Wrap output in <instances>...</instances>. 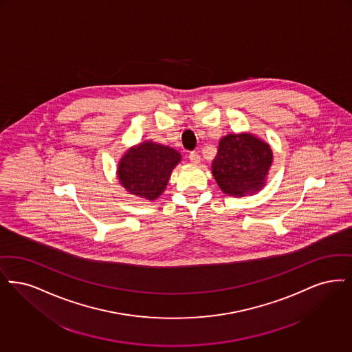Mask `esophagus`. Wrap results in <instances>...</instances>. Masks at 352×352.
<instances>
[{"label":"esophagus","mask_w":352,"mask_h":352,"mask_svg":"<svg viewBox=\"0 0 352 352\" xmlns=\"http://www.w3.org/2000/svg\"><path fill=\"white\" fill-rule=\"evenodd\" d=\"M189 160H190L193 164H199V162H201V157H199V153H189Z\"/></svg>","instance_id":"esophagus-1"}]
</instances>
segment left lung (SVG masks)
Instances as JSON below:
<instances>
[{
    "mask_svg": "<svg viewBox=\"0 0 352 352\" xmlns=\"http://www.w3.org/2000/svg\"><path fill=\"white\" fill-rule=\"evenodd\" d=\"M272 159L271 146L264 140L250 133L229 134L219 140L212 173L225 195L243 197L265 185Z\"/></svg>",
    "mask_w": 352,
    "mask_h": 352,
    "instance_id": "left-lung-1",
    "label": "left lung"
}]
</instances>
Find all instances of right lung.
<instances>
[{
    "instance_id": "obj_1",
    "label": "right lung",
    "mask_w": 352,
    "mask_h": 352,
    "mask_svg": "<svg viewBox=\"0 0 352 352\" xmlns=\"http://www.w3.org/2000/svg\"><path fill=\"white\" fill-rule=\"evenodd\" d=\"M182 155L175 148L151 140L129 148L118 163L117 175L123 188L142 199H157L166 189Z\"/></svg>"
}]
</instances>
